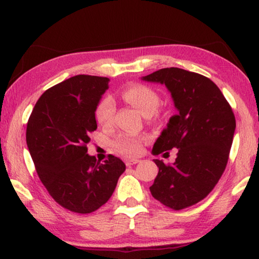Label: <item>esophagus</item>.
Returning a JSON list of instances; mask_svg holds the SVG:
<instances>
[{"instance_id":"1","label":"esophagus","mask_w":259,"mask_h":259,"mask_svg":"<svg viewBox=\"0 0 259 259\" xmlns=\"http://www.w3.org/2000/svg\"><path fill=\"white\" fill-rule=\"evenodd\" d=\"M140 162V159H136V158H133V159H126L125 161V164L126 166H131L134 164H137V163Z\"/></svg>"}]
</instances>
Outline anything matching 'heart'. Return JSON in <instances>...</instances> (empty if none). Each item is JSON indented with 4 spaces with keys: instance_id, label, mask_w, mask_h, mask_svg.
Returning <instances> with one entry per match:
<instances>
[{
    "instance_id": "1",
    "label": "heart",
    "mask_w": 259,
    "mask_h": 259,
    "mask_svg": "<svg viewBox=\"0 0 259 259\" xmlns=\"http://www.w3.org/2000/svg\"><path fill=\"white\" fill-rule=\"evenodd\" d=\"M121 97L126 103L137 109L142 115L151 118L159 116L161 96L151 87L145 84H133L122 90ZM116 104L110 96H103L95 108V119L103 128H109L114 123ZM144 138L130 134H122L112 142V147L117 152L125 156H136L142 150Z\"/></svg>"
}]
</instances>
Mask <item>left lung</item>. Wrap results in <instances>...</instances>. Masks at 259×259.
Here are the masks:
<instances>
[{
    "mask_svg": "<svg viewBox=\"0 0 259 259\" xmlns=\"http://www.w3.org/2000/svg\"><path fill=\"white\" fill-rule=\"evenodd\" d=\"M143 79L164 83L178 110L152 148L155 155L177 148V158L174 164L154 159L158 174L151 195L170 209H185L205 198L227 167L234 111L218 87L197 72L164 68Z\"/></svg>",
    "mask_w": 259,
    "mask_h": 259,
    "instance_id": "1",
    "label": "left lung"
}]
</instances>
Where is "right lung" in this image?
<instances>
[{
	"label": "right lung",
	"instance_id": "obj_1",
	"mask_svg": "<svg viewBox=\"0 0 259 259\" xmlns=\"http://www.w3.org/2000/svg\"><path fill=\"white\" fill-rule=\"evenodd\" d=\"M109 78L77 75L46 90L27 124V145L49 195L71 212L92 213L109 201L124 172L122 159L103 163L89 156V135L97 129L95 108Z\"/></svg>",
	"mask_w": 259,
	"mask_h": 259
}]
</instances>
